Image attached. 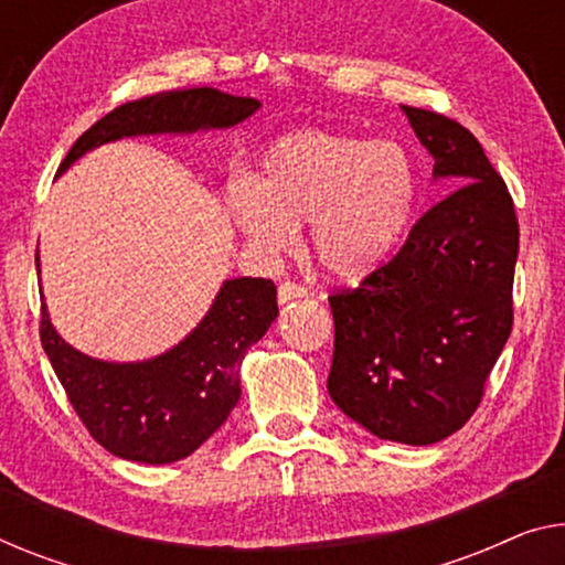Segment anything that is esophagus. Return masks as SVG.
<instances>
[{
  "label": "esophagus",
  "instance_id": "esophagus-1",
  "mask_svg": "<svg viewBox=\"0 0 565 565\" xmlns=\"http://www.w3.org/2000/svg\"><path fill=\"white\" fill-rule=\"evenodd\" d=\"M307 294H309L307 286L294 284V281H284L279 286V305H286V301H291V299H305Z\"/></svg>",
  "mask_w": 565,
  "mask_h": 565
}]
</instances>
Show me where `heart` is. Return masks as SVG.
Masks as SVG:
<instances>
[{"instance_id": "b5f03b06", "label": "heart", "mask_w": 565, "mask_h": 565, "mask_svg": "<svg viewBox=\"0 0 565 565\" xmlns=\"http://www.w3.org/2000/svg\"><path fill=\"white\" fill-rule=\"evenodd\" d=\"M416 192V164L398 141L301 129L266 147L254 182L231 190L228 213L266 258L289 254L309 221L311 250L324 271L358 279L398 246Z\"/></svg>"}]
</instances>
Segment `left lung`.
<instances>
[{"instance_id":"obj_1","label":"left lung","mask_w":565,"mask_h":565,"mask_svg":"<svg viewBox=\"0 0 565 565\" xmlns=\"http://www.w3.org/2000/svg\"><path fill=\"white\" fill-rule=\"evenodd\" d=\"M403 114L434 157V180L457 188L418 217L388 264L330 297L327 391L377 439L426 446L471 418L508 342L520 228L475 134L426 108Z\"/></svg>"}]
</instances>
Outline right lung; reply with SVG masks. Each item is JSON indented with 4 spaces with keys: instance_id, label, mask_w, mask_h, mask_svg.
I'll use <instances>...</instances> for the list:
<instances>
[{
    "instance_id": "add662e5",
    "label": "right lung",
    "mask_w": 565,
    "mask_h": 565,
    "mask_svg": "<svg viewBox=\"0 0 565 565\" xmlns=\"http://www.w3.org/2000/svg\"><path fill=\"white\" fill-rule=\"evenodd\" d=\"M256 98L184 88L129 100L98 119L67 151L61 170L108 141L145 134L231 129L258 111ZM40 274V256L35 254ZM279 315L271 279H228L202 322L180 344L141 363H106L71 348L42 299L40 340L88 434L114 457L170 465L190 457L241 398V363Z\"/></svg>"
}]
</instances>
